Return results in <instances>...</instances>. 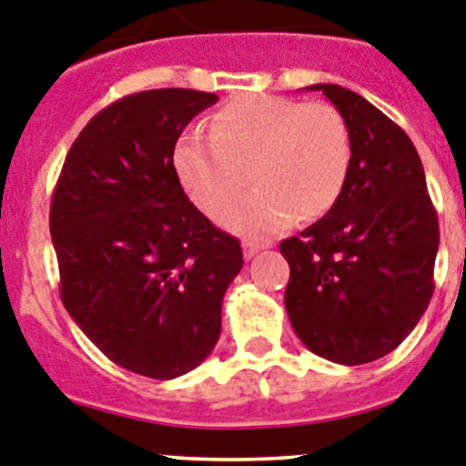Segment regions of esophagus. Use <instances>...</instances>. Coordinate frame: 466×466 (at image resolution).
Here are the masks:
<instances>
[{
  "label": "esophagus",
  "mask_w": 466,
  "mask_h": 466,
  "mask_svg": "<svg viewBox=\"0 0 466 466\" xmlns=\"http://www.w3.org/2000/svg\"><path fill=\"white\" fill-rule=\"evenodd\" d=\"M258 249H261V247L254 245V242H245V245H242V254H245V258H252Z\"/></svg>",
  "instance_id": "34e87169"
}]
</instances>
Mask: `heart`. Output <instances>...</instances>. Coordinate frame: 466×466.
<instances>
[{
	"mask_svg": "<svg viewBox=\"0 0 466 466\" xmlns=\"http://www.w3.org/2000/svg\"><path fill=\"white\" fill-rule=\"evenodd\" d=\"M175 172L193 205L219 217L247 187L254 191L221 217L233 233L268 238L294 219L315 221L340 200L352 167V137L331 102L242 95L209 123V139L184 135Z\"/></svg>",
	"mask_w": 466,
	"mask_h": 466,
	"instance_id": "heart-1",
	"label": "heart"
}]
</instances>
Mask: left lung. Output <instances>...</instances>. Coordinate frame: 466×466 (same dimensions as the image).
<instances>
[{
  "label": "left lung",
  "mask_w": 466,
  "mask_h": 466,
  "mask_svg": "<svg viewBox=\"0 0 466 466\" xmlns=\"http://www.w3.org/2000/svg\"><path fill=\"white\" fill-rule=\"evenodd\" d=\"M322 90L345 116L352 167L336 208L279 242L289 263L284 306L310 352L369 364L415 329L434 294L439 219L422 160L401 127L361 95Z\"/></svg>",
  "instance_id": "1"
}]
</instances>
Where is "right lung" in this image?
Here are the masks:
<instances>
[{
  "label": "right lung",
  "mask_w": 466,
  "mask_h": 466,
  "mask_svg": "<svg viewBox=\"0 0 466 466\" xmlns=\"http://www.w3.org/2000/svg\"><path fill=\"white\" fill-rule=\"evenodd\" d=\"M214 93L158 88L121 97L74 139L51 200L60 299L114 364L172 380L221 333L242 268L240 240L184 193L175 144Z\"/></svg>",
  "instance_id": "right-lung-1"
}]
</instances>
